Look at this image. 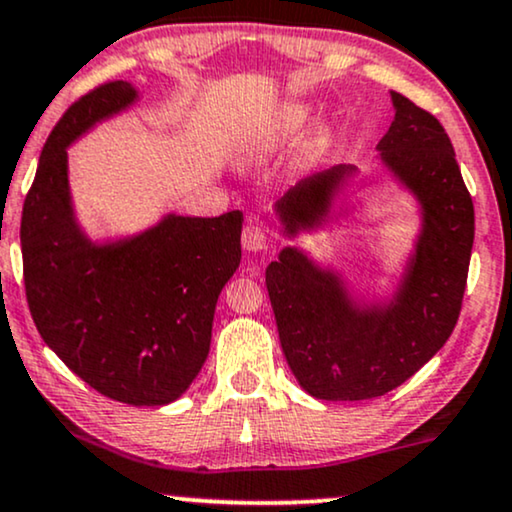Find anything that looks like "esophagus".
Here are the masks:
<instances>
[{"instance_id": "obj_1", "label": "esophagus", "mask_w": 512, "mask_h": 512, "mask_svg": "<svg viewBox=\"0 0 512 512\" xmlns=\"http://www.w3.org/2000/svg\"><path fill=\"white\" fill-rule=\"evenodd\" d=\"M241 241H243V248L248 252H262L267 248V231H264L260 224H248L243 229Z\"/></svg>"}]
</instances>
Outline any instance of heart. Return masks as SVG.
<instances>
[{"instance_id": "obj_1", "label": "heart", "mask_w": 512, "mask_h": 512, "mask_svg": "<svg viewBox=\"0 0 512 512\" xmlns=\"http://www.w3.org/2000/svg\"><path fill=\"white\" fill-rule=\"evenodd\" d=\"M302 122H304V108L288 106L286 111L281 113V122H278V127H281L286 134H290V132H295Z\"/></svg>"}]
</instances>
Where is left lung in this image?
<instances>
[{
	"label": "left lung",
	"mask_w": 512,
	"mask_h": 512,
	"mask_svg": "<svg viewBox=\"0 0 512 512\" xmlns=\"http://www.w3.org/2000/svg\"><path fill=\"white\" fill-rule=\"evenodd\" d=\"M392 127L380 158L416 191L425 212L423 236L397 302L354 309L338 278L286 248L267 267L278 338L297 383L316 399L383 397L435 357L454 333L463 307L475 208L442 122L392 92ZM349 167L335 165L290 189L278 215L290 231L314 224Z\"/></svg>",
	"instance_id": "left-lung-1"
}]
</instances>
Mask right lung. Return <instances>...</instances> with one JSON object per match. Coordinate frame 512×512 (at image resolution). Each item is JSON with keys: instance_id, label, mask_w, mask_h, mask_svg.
I'll use <instances>...</instances> for the list:
<instances>
[{"instance_id": "1", "label": "right lung", "mask_w": 512, "mask_h": 512, "mask_svg": "<svg viewBox=\"0 0 512 512\" xmlns=\"http://www.w3.org/2000/svg\"><path fill=\"white\" fill-rule=\"evenodd\" d=\"M134 96L129 82H103L51 129L23 203V281L37 331L70 371L103 397L163 406L208 359L217 297L241 262L243 212L170 215L103 248L80 234L66 146Z\"/></svg>"}]
</instances>
